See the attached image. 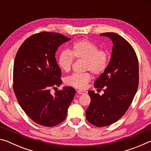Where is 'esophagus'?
I'll return each mask as SVG.
<instances>
[{
	"label": "esophagus",
	"instance_id": "34e87169",
	"mask_svg": "<svg viewBox=\"0 0 151 151\" xmlns=\"http://www.w3.org/2000/svg\"><path fill=\"white\" fill-rule=\"evenodd\" d=\"M77 93H78L79 94H86V93H87V92L85 91L78 90V91H77Z\"/></svg>",
	"mask_w": 151,
	"mask_h": 151
}]
</instances>
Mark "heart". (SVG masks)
<instances>
[{"instance_id": "b5f03b06", "label": "heart", "mask_w": 151, "mask_h": 151, "mask_svg": "<svg viewBox=\"0 0 151 151\" xmlns=\"http://www.w3.org/2000/svg\"><path fill=\"white\" fill-rule=\"evenodd\" d=\"M74 58L84 60L83 68L91 70L94 75H101L105 72L109 65L111 55L108 50L99 48L95 43L86 39L75 42L70 50H64L58 58V64L61 70L68 72L72 68ZM92 79L90 72L74 73L65 78L66 85L74 88L84 89Z\"/></svg>"}]
</instances>
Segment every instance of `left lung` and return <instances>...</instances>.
I'll return each instance as SVG.
<instances>
[{
	"instance_id": "obj_1",
	"label": "left lung",
	"mask_w": 151,
	"mask_h": 151,
	"mask_svg": "<svg viewBox=\"0 0 151 151\" xmlns=\"http://www.w3.org/2000/svg\"><path fill=\"white\" fill-rule=\"evenodd\" d=\"M113 42L109 65L94 84L100 96L88 91L91 103L86 111V118L98 127L109 126L124 115L133 100L139 86V63L131 45L114 32L102 33Z\"/></svg>"
}]
</instances>
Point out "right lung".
I'll list each match as a JSON object with an SVG mask.
<instances>
[{
  "mask_svg": "<svg viewBox=\"0 0 151 151\" xmlns=\"http://www.w3.org/2000/svg\"><path fill=\"white\" fill-rule=\"evenodd\" d=\"M70 40L59 33L40 32L25 40L15 57V96L29 118L42 126L55 127L65 121L75 94L71 86L50 93L62 83L55 53L60 45Z\"/></svg>",
  "mask_w": 151,
  "mask_h": 151,
  "instance_id": "1",
  "label": "right lung"
}]
</instances>
